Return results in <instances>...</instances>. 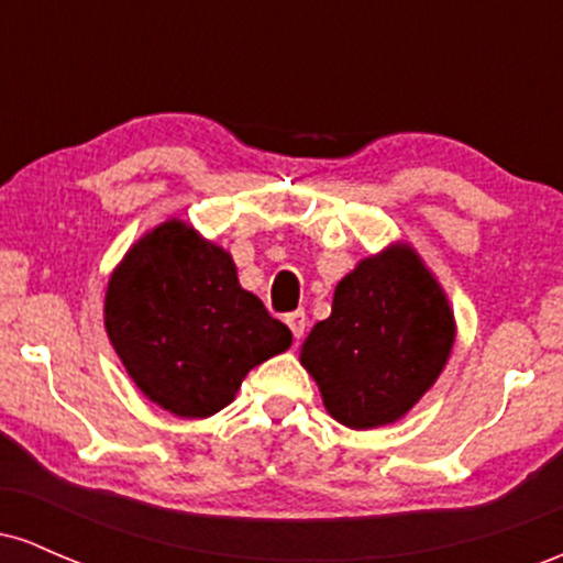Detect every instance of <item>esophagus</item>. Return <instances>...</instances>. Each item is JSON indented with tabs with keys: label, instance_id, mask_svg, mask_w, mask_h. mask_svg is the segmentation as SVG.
<instances>
[{
	"label": "esophagus",
	"instance_id": "1",
	"mask_svg": "<svg viewBox=\"0 0 563 563\" xmlns=\"http://www.w3.org/2000/svg\"><path fill=\"white\" fill-rule=\"evenodd\" d=\"M286 322H288L290 333H294V339H301L303 331H307V314H303L301 309H296V312L286 314Z\"/></svg>",
	"mask_w": 563,
	"mask_h": 563
}]
</instances>
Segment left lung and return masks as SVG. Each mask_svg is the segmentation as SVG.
Segmentation results:
<instances>
[{
    "label": "left lung",
    "instance_id": "8db88e82",
    "mask_svg": "<svg viewBox=\"0 0 563 563\" xmlns=\"http://www.w3.org/2000/svg\"><path fill=\"white\" fill-rule=\"evenodd\" d=\"M455 341L450 303L405 245L360 262L335 286L331 318L301 346L328 412L349 429L402 418L442 373Z\"/></svg>",
    "mask_w": 563,
    "mask_h": 563
}]
</instances>
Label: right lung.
<instances>
[{
  "mask_svg": "<svg viewBox=\"0 0 563 563\" xmlns=\"http://www.w3.org/2000/svg\"><path fill=\"white\" fill-rule=\"evenodd\" d=\"M106 328L134 384L179 418L228 407L245 373L294 341L241 288L228 251L183 222L129 251L108 283Z\"/></svg>",
  "mask_w": 563,
  "mask_h": 563,
  "instance_id": "add662e5",
  "label": "right lung"
}]
</instances>
